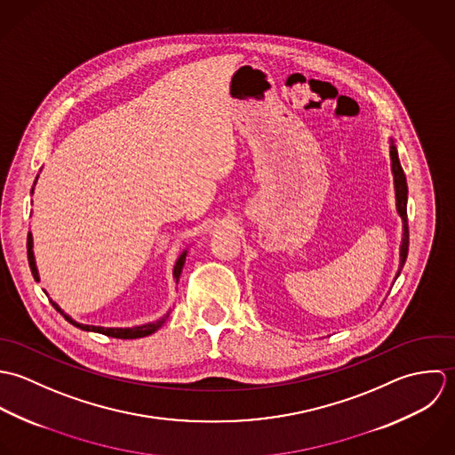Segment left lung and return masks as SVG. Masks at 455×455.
I'll use <instances>...</instances> for the list:
<instances>
[{
  "label": "left lung",
  "mask_w": 455,
  "mask_h": 455,
  "mask_svg": "<svg viewBox=\"0 0 455 455\" xmlns=\"http://www.w3.org/2000/svg\"><path fill=\"white\" fill-rule=\"evenodd\" d=\"M390 167H392V176H394V191H395V211L403 221V239H401V248H399V269L395 274H401V269L406 262L408 257V244H410V234H408V214H406V204H408V184H406V176L403 172L399 156H397V148L394 146V140L390 139Z\"/></svg>",
  "instance_id": "1"
}]
</instances>
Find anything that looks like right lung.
Returning a JSON list of instances; mask_svg holds the SVG:
<instances>
[{"label":"right lung","mask_w":455,"mask_h":455,"mask_svg":"<svg viewBox=\"0 0 455 455\" xmlns=\"http://www.w3.org/2000/svg\"><path fill=\"white\" fill-rule=\"evenodd\" d=\"M36 180H38V176H36ZM36 180H35V184H36ZM31 193H33V189H31ZM186 255H188V250H184L181 255H180V259L176 260V266H174V279H176V283L180 281V275L182 273V267H184V262H186ZM28 262H29V269H31V274H33V277H35V281H40V275H38V269H36V264H35V255H33V235H31V232L28 234ZM47 293V291H45ZM52 302V306L56 307V311H60L63 316H65V320L67 322H70L72 325H76L77 329H81V331H88V332H98V334H105V336H108V338H117V339H137V338H146V336H149V334H153V332H156L165 322H167V318H169V315H171V311L167 313V315H164L160 320H156V322H151V323H144V325H135V327H126V329H119V327H96V325H86V323H79V322H76L72 316H68L54 300H51Z\"/></svg>","instance_id":"1"}]
</instances>
